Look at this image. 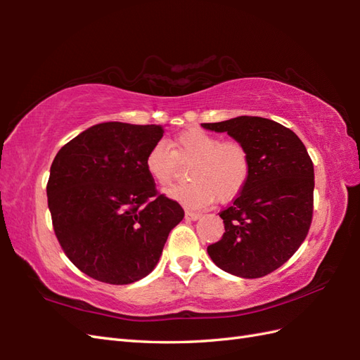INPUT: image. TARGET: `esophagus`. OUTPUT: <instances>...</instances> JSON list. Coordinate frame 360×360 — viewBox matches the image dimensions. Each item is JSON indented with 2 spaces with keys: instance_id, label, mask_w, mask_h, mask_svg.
Here are the masks:
<instances>
[{
  "instance_id": "obj_1",
  "label": "esophagus",
  "mask_w": 360,
  "mask_h": 360,
  "mask_svg": "<svg viewBox=\"0 0 360 360\" xmlns=\"http://www.w3.org/2000/svg\"><path fill=\"white\" fill-rule=\"evenodd\" d=\"M201 218V213H196V212H186V219L187 221H196Z\"/></svg>"
}]
</instances>
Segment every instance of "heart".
<instances>
[{
	"instance_id": "heart-1",
	"label": "heart",
	"mask_w": 360,
	"mask_h": 360,
	"mask_svg": "<svg viewBox=\"0 0 360 360\" xmlns=\"http://www.w3.org/2000/svg\"><path fill=\"white\" fill-rule=\"evenodd\" d=\"M172 148L159 141L145 156V168L158 186L170 184L179 164L193 162L186 184L167 190V196L190 209H201L213 201H229L246 186L250 173L249 151L238 141H223L219 136L192 128L178 134Z\"/></svg>"
}]
</instances>
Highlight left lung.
<instances>
[{
	"label": "left lung",
	"instance_id": "left-lung-1",
	"mask_svg": "<svg viewBox=\"0 0 360 360\" xmlns=\"http://www.w3.org/2000/svg\"><path fill=\"white\" fill-rule=\"evenodd\" d=\"M205 129L227 133L249 151L250 173L231 207L219 212L226 232L207 248L219 269L259 278L278 269L300 248L314 204V165L303 142L271 119L240 116Z\"/></svg>",
	"mask_w": 360,
	"mask_h": 360
}]
</instances>
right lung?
Here are the masks:
<instances>
[{
  "label": "right lung",
  "mask_w": 360,
  "mask_h": 360,
  "mask_svg": "<svg viewBox=\"0 0 360 360\" xmlns=\"http://www.w3.org/2000/svg\"><path fill=\"white\" fill-rule=\"evenodd\" d=\"M160 125L103 122L60 148L51 165L53 232L74 266L91 278L129 285L155 269L181 205L158 195L145 168Z\"/></svg>",
  "instance_id": "right-lung-1"
}]
</instances>
